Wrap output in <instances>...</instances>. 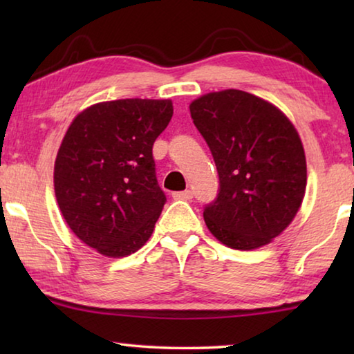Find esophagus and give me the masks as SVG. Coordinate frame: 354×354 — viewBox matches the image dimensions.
<instances>
[{
    "mask_svg": "<svg viewBox=\"0 0 354 354\" xmlns=\"http://www.w3.org/2000/svg\"><path fill=\"white\" fill-rule=\"evenodd\" d=\"M171 196L175 200H192L194 194H192V190H183V192H175Z\"/></svg>",
    "mask_w": 354,
    "mask_h": 354,
    "instance_id": "34e87169",
    "label": "esophagus"
}]
</instances>
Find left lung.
<instances>
[{
    "instance_id": "left-lung-1",
    "label": "left lung",
    "mask_w": 354,
    "mask_h": 354,
    "mask_svg": "<svg viewBox=\"0 0 354 354\" xmlns=\"http://www.w3.org/2000/svg\"><path fill=\"white\" fill-rule=\"evenodd\" d=\"M190 115L218 171L217 198L203 211L209 231L236 250L270 243L290 225L306 190L297 129L278 107L236 88L203 95Z\"/></svg>"
}]
</instances>
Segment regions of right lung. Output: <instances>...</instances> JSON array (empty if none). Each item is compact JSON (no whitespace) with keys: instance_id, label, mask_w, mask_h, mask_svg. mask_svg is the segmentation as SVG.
Here are the masks:
<instances>
[{"instance_id":"add662e5","label":"right lung","mask_w":354,"mask_h":354,"mask_svg":"<svg viewBox=\"0 0 354 354\" xmlns=\"http://www.w3.org/2000/svg\"><path fill=\"white\" fill-rule=\"evenodd\" d=\"M173 115L170 100L127 98L82 111L55 164L57 205L76 237L98 253H136L167 201L156 178L153 143Z\"/></svg>"}]
</instances>
